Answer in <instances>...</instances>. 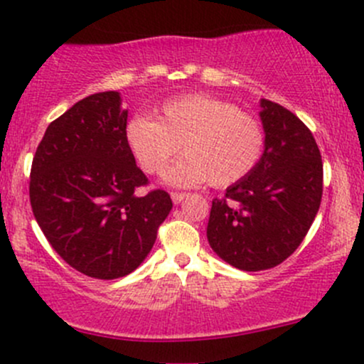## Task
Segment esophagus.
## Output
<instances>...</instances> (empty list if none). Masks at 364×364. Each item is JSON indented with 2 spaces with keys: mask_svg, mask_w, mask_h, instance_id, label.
<instances>
[{
  "mask_svg": "<svg viewBox=\"0 0 364 364\" xmlns=\"http://www.w3.org/2000/svg\"><path fill=\"white\" fill-rule=\"evenodd\" d=\"M187 196H189V194H186V193H171V200H173L175 205L182 203Z\"/></svg>",
  "mask_w": 364,
  "mask_h": 364,
  "instance_id": "34e87169",
  "label": "esophagus"
}]
</instances>
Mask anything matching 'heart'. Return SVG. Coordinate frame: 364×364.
I'll return each instance as SVG.
<instances>
[{
  "instance_id": "heart-1",
  "label": "heart",
  "mask_w": 364,
  "mask_h": 364,
  "mask_svg": "<svg viewBox=\"0 0 364 364\" xmlns=\"http://www.w3.org/2000/svg\"><path fill=\"white\" fill-rule=\"evenodd\" d=\"M126 141L147 173H161L182 147L187 154L168 170V182L228 187L259 164L266 136L263 124L237 105L208 95H187L161 105L157 119H129Z\"/></svg>"
}]
</instances>
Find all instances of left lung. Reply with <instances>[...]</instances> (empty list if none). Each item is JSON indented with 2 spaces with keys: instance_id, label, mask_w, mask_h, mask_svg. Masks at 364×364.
<instances>
[{
  "instance_id": "1",
  "label": "left lung",
  "mask_w": 364,
  "mask_h": 364,
  "mask_svg": "<svg viewBox=\"0 0 364 364\" xmlns=\"http://www.w3.org/2000/svg\"><path fill=\"white\" fill-rule=\"evenodd\" d=\"M264 152L259 164L212 201L207 238L243 272L286 261L309 233L322 198V159L312 131L282 105L261 100Z\"/></svg>"
}]
</instances>
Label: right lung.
<instances>
[{"label": "right lung", "instance_id": "add662e5", "mask_svg": "<svg viewBox=\"0 0 364 364\" xmlns=\"http://www.w3.org/2000/svg\"><path fill=\"white\" fill-rule=\"evenodd\" d=\"M126 124L119 92H96L48 124L33 157L36 223L52 249L92 279L136 269L173 207L163 189L136 193L149 181L127 147Z\"/></svg>", "mask_w": 364, "mask_h": 364}]
</instances>
